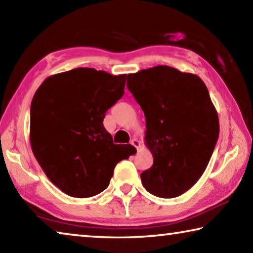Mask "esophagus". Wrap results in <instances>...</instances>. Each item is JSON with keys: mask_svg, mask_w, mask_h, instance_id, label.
Masks as SVG:
<instances>
[{"mask_svg": "<svg viewBox=\"0 0 253 253\" xmlns=\"http://www.w3.org/2000/svg\"><path fill=\"white\" fill-rule=\"evenodd\" d=\"M130 144L132 145V146L134 147H136L137 148V151H139V148H140V142L138 139H136V138H132L131 140H130Z\"/></svg>", "mask_w": 253, "mask_h": 253, "instance_id": "obj_1", "label": "esophagus"}]
</instances>
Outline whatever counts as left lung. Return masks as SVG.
Segmentation results:
<instances>
[{
	"label": "left lung",
	"instance_id": "1",
	"mask_svg": "<svg viewBox=\"0 0 253 253\" xmlns=\"http://www.w3.org/2000/svg\"><path fill=\"white\" fill-rule=\"evenodd\" d=\"M146 118L145 145L154 164L140 174L158 198H176L202 176L219 138L220 124L199 76L156 66L127 76Z\"/></svg>",
	"mask_w": 253,
	"mask_h": 253
}]
</instances>
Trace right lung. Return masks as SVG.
<instances>
[{
	"instance_id": "add662e5",
	"label": "right lung",
	"mask_w": 253,
	"mask_h": 253,
	"mask_svg": "<svg viewBox=\"0 0 253 253\" xmlns=\"http://www.w3.org/2000/svg\"><path fill=\"white\" fill-rule=\"evenodd\" d=\"M126 75L76 68L50 76L31 102L30 143L55 186L74 198H90L109 185L115 166L135 154L117 145L104 127L106 111L124 95Z\"/></svg>"
}]
</instances>
